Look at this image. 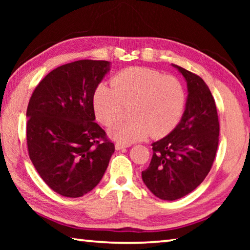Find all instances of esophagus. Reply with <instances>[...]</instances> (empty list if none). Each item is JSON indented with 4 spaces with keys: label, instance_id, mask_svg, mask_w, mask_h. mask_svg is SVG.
Masks as SVG:
<instances>
[{
    "label": "esophagus",
    "instance_id": "1",
    "mask_svg": "<svg viewBox=\"0 0 250 250\" xmlns=\"http://www.w3.org/2000/svg\"><path fill=\"white\" fill-rule=\"evenodd\" d=\"M131 145L130 143H122V142H117L116 143V149L117 150H122L125 147H129Z\"/></svg>",
    "mask_w": 250,
    "mask_h": 250
}]
</instances>
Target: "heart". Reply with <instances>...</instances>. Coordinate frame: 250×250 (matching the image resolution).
<instances>
[{"mask_svg":"<svg viewBox=\"0 0 250 250\" xmlns=\"http://www.w3.org/2000/svg\"><path fill=\"white\" fill-rule=\"evenodd\" d=\"M111 83L96 87L92 105L97 120L109 126L119 120L125 105L131 104V119L113 126V139L131 143L150 134L161 138L179 125L186 105V89L179 78L146 67H130L113 76Z\"/></svg>","mask_w":250,"mask_h":250,"instance_id":"obj_1","label":"heart"}]
</instances>
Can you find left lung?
Returning a JSON list of instances; mask_svg holds the SVG:
<instances>
[{
  "label": "left lung",
  "instance_id": "left-lung-1",
  "mask_svg": "<svg viewBox=\"0 0 250 250\" xmlns=\"http://www.w3.org/2000/svg\"><path fill=\"white\" fill-rule=\"evenodd\" d=\"M188 83L183 117L166 138L152 143L149 167L142 180L156 197L175 201L194 191L208 174L218 146L216 104L200 76L174 65Z\"/></svg>",
  "mask_w": 250,
  "mask_h": 250
}]
</instances>
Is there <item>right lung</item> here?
Masks as SVG:
<instances>
[{
    "label": "right lung",
    "mask_w": 250,
    "mask_h": 250,
    "mask_svg": "<svg viewBox=\"0 0 250 250\" xmlns=\"http://www.w3.org/2000/svg\"><path fill=\"white\" fill-rule=\"evenodd\" d=\"M109 62L83 59L57 67L27 105L28 155L54 192L80 197L103 179L115 145L95 122L92 96Z\"/></svg>",
    "instance_id": "obj_1"
}]
</instances>
